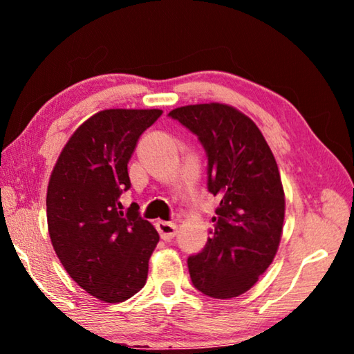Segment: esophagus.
Returning a JSON list of instances; mask_svg holds the SVG:
<instances>
[{
	"mask_svg": "<svg viewBox=\"0 0 354 354\" xmlns=\"http://www.w3.org/2000/svg\"><path fill=\"white\" fill-rule=\"evenodd\" d=\"M156 227H158L159 234L164 241H171V239L176 236L178 226L176 223H171V221H158V223H156Z\"/></svg>",
	"mask_w": 354,
	"mask_h": 354,
	"instance_id": "esophagus-1",
	"label": "esophagus"
}]
</instances>
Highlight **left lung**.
<instances>
[{
	"label": "left lung",
	"mask_w": 354,
	"mask_h": 354,
	"mask_svg": "<svg viewBox=\"0 0 354 354\" xmlns=\"http://www.w3.org/2000/svg\"><path fill=\"white\" fill-rule=\"evenodd\" d=\"M169 115L198 136L207 153V189L220 200L206 247L187 261L192 283L209 297H239L279 248L286 195L278 164L253 120L230 104L181 106Z\"/></svg>",
	"instance_id": "obj_1"
}]
</instances>
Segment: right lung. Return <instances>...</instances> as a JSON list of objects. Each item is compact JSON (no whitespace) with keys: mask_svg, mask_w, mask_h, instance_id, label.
Returning <instances> with one entry per match:
<instances>
[{"mask_svg":"<svg viewBox=\"0 0 354 354\" xmlns=\"http://www.w3.org/2000/svg\"><path fill=\"white\" fill-rule=\"evenodd\" d=\"M160 109H104L77 127L51 171L48 232L59 261L77 286L104 303H122L147 283L159 234L133 203L128 162Z\"/></svg>","mask_w":354,"mask_h":354,"instance_id":"add662e5","label":"right lung"}]
</instances>
